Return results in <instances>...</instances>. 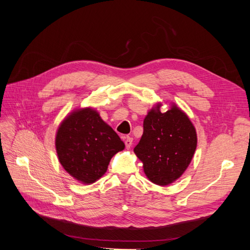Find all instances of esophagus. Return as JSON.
<instances>
[{
  "instance_id": "34e87169",
  "label": "esophagus",
  "mask_w": 250,
  "mask_h": 250,
  "mask_svg": "<svg viewBox=\"0 0 250 250\" xmlns=\"http://www.w3.org/2000/svg\"><path fill=\"white\" fill-rule=\"evenodd\" d=\"M132 138H130V137H127L126 139H125V146H126V148L127 149H129L131 146H132Z\"/></svg>"
}]
</instances>
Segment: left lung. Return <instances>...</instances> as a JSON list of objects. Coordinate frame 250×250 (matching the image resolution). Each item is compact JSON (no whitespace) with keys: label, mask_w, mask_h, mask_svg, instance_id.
Returning a JSON list of instances; mask_svg holds the SVG:
<instances>
[{"label":"left lung","mask_w":250,"mask_h":250,"mask_svg":"<svg viewBox=\"0 0 250 250\" xmlns=\"http://www.w3.org/2000/svg\"><path fill=\"white\" fill-rule=\"evenodd\" d=\"M158 103L144 119V132L133 151L150 181L168 186L190 165L197 147V134L186 113L175 104L166 112Z\"/></svg>","instance_id":"obj_1"}]
</instances>
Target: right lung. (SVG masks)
<instances>
[{
  "label": "right lung",
  "mask_w": 250,
  "mask_h": 250,
  "mask_svg": "<svg viewBox=\"0 0 250 250\" xmlns=\"http://www.w3.org/2000/svg\"><path fill=\"white\" fill-rule=\"evenodd\" d=\"M55 147L58 160L72 177L90 185L102 177L111 157L125 148L97 110L76 109L59 125Z\"/></svg>",
  "instance_id": "add662e5"
}]
</instances>
